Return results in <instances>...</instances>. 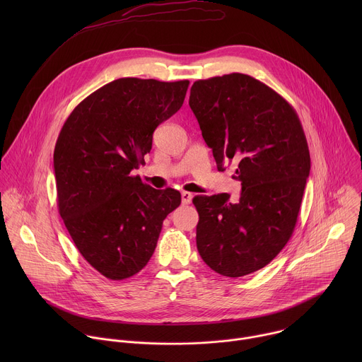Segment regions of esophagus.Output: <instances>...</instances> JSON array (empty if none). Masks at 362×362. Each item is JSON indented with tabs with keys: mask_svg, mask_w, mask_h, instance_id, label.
Instances as JSON below:
<instances>
[{
	"mask_svg": "<svg viewBox=\"0 0 362 362\" xmlns=\"http://www.w3.org/2000/svg\"><path fill=\"white\" fill-rule=\"evenodd\" d=\"M193 199V194L189 193V192H182V203L183 204H189Z\"/></svg>",
	"mask_w": 362,
	"mask_h": 362,
	"instance_id": "1",
	"label": "esophagus"
}]
</instances>
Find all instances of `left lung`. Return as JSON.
I'll return each mask as SVG.
<instances>
[{"instance_id": "left-lung-1", "label": "left lung", "mask_w": 362, "mask_h": 362, "mask_svg": "<svg viewBox=\"0 0 362 362\" xmlns=\"http://www.w3.org/2000/svg\"><path fill=\"white\" fill-rule=\"evenodd\" d=\"M189 106L218 170L236 163L238 202L228 193L194 196L196 245L215 272L239 278L267 267L291 239L311 169L295 109L247 74L197 80Z\"/></svg>"}]
</instances>
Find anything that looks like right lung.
I'll use <instances>...</instances> for the list:
<instances>
[{
  "label": "right lung",
  "instance_id": "1",
  "mask_svg": "<svg viewBox=\"0 0 362 362\" xmlns=\"http://www.w3.org/2000/svg\"><path fill=\"white\" fill-rule=\"evenodd\" d=\"M187 80L126 77L100 87L70 113L54 148L60 216L84 259L112 281L140 272L163 221L180 204L132 172L144 163L153 132L183 105Z\"/></svg>",
  "mask_w": 362,
  "mask_h": 362
}]
</instances>
